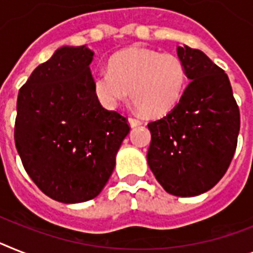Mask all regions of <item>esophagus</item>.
<instances>
[{
	"label": "esophagus",
	"instance_id": "esophagus-1",
	"mask_svg": "<svg viewBox=\"0 0 253 253\" xmlns=\"http://www.w3.org/2000/svg\"><path fill=\"white\" fill-rule=\"evenodd\" d=\"M128 122H129V125H130L131 128H134V126H139V125H142V122H141V120H139V119L129 118Z\"/></svg>",
	"mask_w": 253,
	"mask_h": 253
}]
</instances>
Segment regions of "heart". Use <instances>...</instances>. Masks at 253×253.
Instances as JSON below:
<instances>
[{"instance_id":"1","label":"heart","mask_w":253,"mask_h":253,"mask_svg":"<svg viewBox=\"0 0 253 253\" xmlns=\"http://www.w3.org/2000/svg\"><path fill=\"white\" fill-rule=\"evenodd\" d=\"M187 83L186 66L179 56L149 47H129L108 62V71L94 76L93 90L104 107L116 108L131 101L146 116H162L182 98Z\"/></svg>"}]
</instances>
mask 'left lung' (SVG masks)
I'll return each instance as SVG.
<instances>
[{
  "label": "left lung",
  "mask_w": 253,
  "mask_h": 253,
  "mask_svg": "<svg viewBox=\"0 0 253 253\" xmlns=\"http://www.w3.org/2000/svg\"><path fill=\"white\" fill-rule=\"evenodd\" d=\"M189 85L164 118L147 124V163L176 197H195L220 181L230 166L241 128L239 107L224 70L198 49L177 47Z\"/></svg>",
  "instance_id": "obj_1"
}]
</instances>
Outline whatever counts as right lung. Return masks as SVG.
Segmentation results:
<instances>
[{"instance_id":"obj_1","label":"right lung","mask_w":253,"mask_h":253,"mask_svg":"<svg viewBox=\"0 0 253 253\" xmlns=\"http://www.w3.org/2000/svg\"><path fill=\"white\" fill-rule=\"evenodd\" d=\"M94 53L63 46L20 87L14 138L28 176L43 194L66 204L99 195L128 135L126 118L95 97Z\"/></svg>"}]
</instances>
